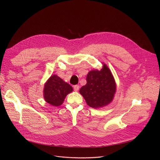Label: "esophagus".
I'll return each mask as SVG.
<instances>
[{
    "instance_id": "34e87169",
    "label": "esophagus",
    "mask_w": 160,
    "mask_h": 160,
    "mask_svg": "<svg viewBox=\"0 0 160 160\" xmlns=\"http://www.w3.org/2000/svg\"><path fill=\"white\" fill-rule=\"evenodd\" d=\"M79 88H80V86L78 85H76L73 87V88H74L75 91H78L79 90Z\"/></svg>"
}]
</instances>
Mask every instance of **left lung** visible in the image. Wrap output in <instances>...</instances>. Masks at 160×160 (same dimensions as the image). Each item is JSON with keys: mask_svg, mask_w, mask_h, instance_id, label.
Returning a JSON list of instances; mask_svg holds the SVG:
<instances>
[{"mask_svg": "<svg viewBox=\"0 0 160 160\" xmlns=\"http://www.w3.org/2000/svg\"><path fill=\"white\" fill-rule=\"evenodd\" d=\"M86 80L87 83L81 87L80 93L89 106L98 108L112 101L116 91V83L106 64L100 71H90Z\"/></svg>", "mask_w": 160, "mask_h": 160, "instance_id": "obj_1", "label": "left lung"}]
</instances>
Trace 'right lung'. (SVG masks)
<instances>
[{"label":"right lung","instance_id":"right-lung-1","mask_svg":"<svg viewBox=\"0 0 160 160\" xmlns=\"http://www.w3.org/2000/svg\"><path fill=\"white\" fill-rule=\"evenodd\" d=\"M73 91L72 87L54 75L51 76L45 84L44 99L50 104L58 106L62 104L68 94Z\"/></svg>","mask_w":160,"mask_h":160}]
</instances>
